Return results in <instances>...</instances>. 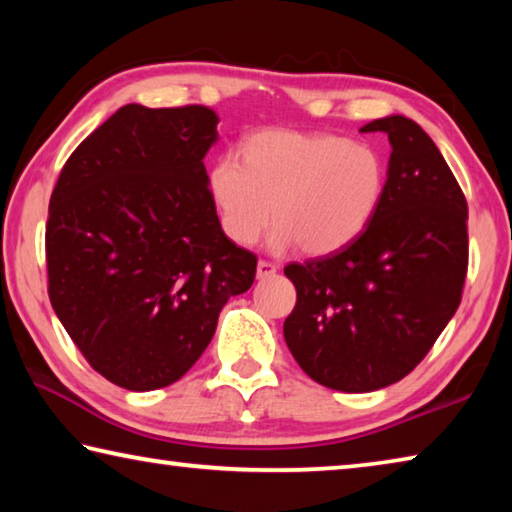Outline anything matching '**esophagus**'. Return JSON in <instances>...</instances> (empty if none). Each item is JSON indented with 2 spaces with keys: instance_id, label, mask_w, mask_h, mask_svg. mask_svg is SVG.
Returning a JSON list of instances; mask_svg holds the SVG:
<instances>
[{
  "instance_id": "obj_1",
  "label": "esophagus",
  "mask_w": 512,
  "mask_h": 512,
  "mask_svg": "<svg viewBox=\"0 0 512 512\" xmlns=\"http://www.w3.org/2000/svg\"><path fill=\"white\" fill-rule=\"evenodd\" d=\"M277 273V266L273 262H266V259H259L257 262V277L259 280H266V277H273Z\"/></svg>"
}]
</instances>
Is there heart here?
I'll return each mask as SVG.
<instances>
[{"label":"heart","mask_w":512,"mask_h":512,"mask_svg":"<svg viewBox=\"0 0 512 512\" xmlns=\"http://www.w3.org/2000/svg\"><path fill=\"white\" fill-rule=\"evenodd\" d=\"M384 183V160L370 144L287 128L250 135L241 160L223 155L207 173L216 216L235 244H255L273 212V246L298 244L314 257L336 253L368 228Z\"/></svg>","instance_id":"heart-1"}]
</instances>
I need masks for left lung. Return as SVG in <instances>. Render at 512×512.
<instances>
[{
	"instance_id": "1",
	"label": "left lung",
	"mask_w": 512,
	"mask_h": 512,
	"mask_svg": "<svg viewBox=\"0 0 512 512\" xmlns=\"http://www.w3.org/2000/svg\"><path fill=\"white\" fill-rule=\"evenodd\" d=\"M377 131L393 151L368 228L284 268L298 293L284 341L311 379L343 393L409 375L456 314L467 275V203L438 146L402 115L361 128Z\"/></svg>"
}]
</instances>
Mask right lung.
Masks as SVG:
<instances>
[{
	"mask_svg": "<svg viewBox=\"0 0 512 512\" xmlns=\"http://www.w3.org/2000/svg\"><path fill=\"white\" fill-rule=\"evenodd\" d=\"M205 106L128 103L69 155L49 201V300L90 366L126 391L178 381L257 257L225 237L203 158Z\"/></svg>",
	"mask_w": 512,
	"mask_h": 512,
	"instance_id": "obj_1",
	"label": "right lung"
}]
</instances>
